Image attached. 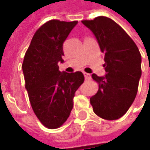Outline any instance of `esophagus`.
I'll use <instances>...</instances> for the list:
<instances>
[{"mask_svg": "<svg viewBox=\"0 0 150 150\" xmlns=\"http://www.w3.org/2000/svg\"><path fill=\"white\" fill-rule=\"evenodd\" d=\"M83 75H84V78L86 80H88V79H90L91 78V75H90L89 73H87V72H83Z\"/></svg>", "mask_w": 150, "mask_h": 150, "instance_id": "esophagus-1", "label": "esophagus"}]
</instances>
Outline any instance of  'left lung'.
I'll use <instances>...</instances> for the list:
<instances>
[{
	"label": "left lung",
	"instance_id": "1",
	"mask_svg": "<svg viewBox=\"0 0 150 150\" xmlns=\"http://www.w3.org/2000/svg\"><path fill=\"white\" fill-rule=\"evenodd\" d=\"M82 22L94 34L105 62L106 75H92L98 90L90 98V103L100 118L118 119L135 98L142 73L141 55L132 38L112 19L98 16Z\"/></svg>",
	"mask_w": 150,
	"mask_h": 150
}]
</instances>
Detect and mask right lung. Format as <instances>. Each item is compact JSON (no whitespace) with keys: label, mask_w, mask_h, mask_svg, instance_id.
Returning <instances> with one entry per match:
<instances>
[{"label":"right lung","mask_w":150,"mask_h":150,"mask_svg":"<svg viewBox=\"0 0 150 150\" xmlns=\"http://www.w3.org/2000/svg\"><path fill=\"white\" fill-rule=\"evenodd\" d=\"M78 21L50 20L35 32L22 63L32 109L45 127L53 129L64 124L73 107L75 92L84 82L81 72H61L62 46Z\"/></svg>","instance_id":"right-lung-1"}]
</instances>
